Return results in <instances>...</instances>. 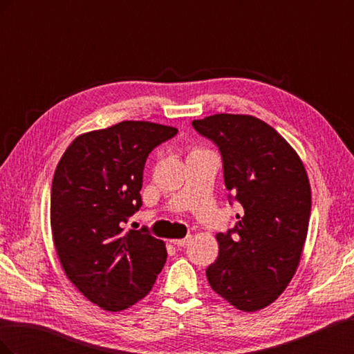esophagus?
Here are the masks:
<instances>
[{"instance_id":"esophagus-1","label":"esophagus","mask_w":354,"mask_h":354,"mask_svg":"<svg viewBox=\"0 0 354 354\" xmlns=\"http://www.w3.org/2000/svg\"><path fill=\"white\" fill-rule=\"evenodd\" d=\"M192 241V236H186L183 239H171V243H174L176 246H186Z\"/></svg>"}]
</instances>
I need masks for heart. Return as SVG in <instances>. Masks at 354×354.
<instances>
[{
	"label": "heart",
	"mask_w": 354,
	"mask_h": 354,
	"mask_svg": "<svg viewBox=\"0 0 354 354\" xmlns=\"http://www.w3.org/2000/svg\"><path fill=\"white\" fill-rule=\"evenodd\" d=\"M194 151H198V149H194ZM194 151H192V152H194Z\"/></svg>",
	"instance_id": "obj_1"
}]
</instances>
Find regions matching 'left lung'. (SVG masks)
Instances as JSON below:
<instances>
[{
	"instance_id": "left-lung-1",
	"label": "left lung",
	"mask_w": 354,
	"mask_h": 354,
	"mask_svg": "<svg viewBox=\"0 0 354 354\" xmlns=\"http://www.w3.org/2000/svg\"><path fill=\"white\" fill-rule=\"evenodd\" d=\"M195 130L220 149L224 185L243 216L217 233L218 259L207 269L211 288L242 312L279 297L301 260L312 190L303 160L273 127L251 115L217 113Z\"/></svg>"
}]
</instances>
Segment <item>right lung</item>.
I'll return each mask as SVG.
<instances>
[{
    "mask_svg": "<svg viewBox=\"0 0 354 354\" xmlns=\"http://www.w3.org/2000/svg\"><path fill=\"white\" fill-rule=\"evenodd\" d=\"M177 128L122 121L84 133L60 158L51 185V232L68 279L91 303L121 312L145 298L167 261L164 241L124 230L142 207L146 159Z\"/></svg>",
    "mask_w": 354,
    "mask_h": 354,
    "instance_id": "1",
    "label": "right lung"
}]
</instances>
